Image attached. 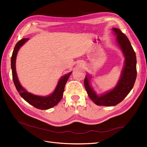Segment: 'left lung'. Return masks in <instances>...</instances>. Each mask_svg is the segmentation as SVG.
<instances>
[{"instance_id": "obj_1", "label": "left lung", "mask_w": 147, "mask_h": 147, "mask_svg": "<svg viewBox=\"0 0 147 147\" xmlns=\"http://www.w3.org/2000/svg\"><path fill=\"white\" fill-rule=\"evenodd\" d=\"M116 41L125 57V63L121 78L116 86L107 93L97 95L91 87V76L86 75L84 85L90 98L97 105L115 106L122 102L133 88L137 76L136 56L128 37L118 28H113Z\"/></svg>"}]
</instances>
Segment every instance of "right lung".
<instances>
[{
  "instance_id": "add662e5",
  "label": "right lung",
  "mask_w": 147,
  "mask_h": 147,
  "mask_svg": "<svg viewBox=\"0 0 147 147\" xmlns=\"http://www.w3.org/2000/svg\"><path fill=\"white\" fill-rule=\"evenodd\" d=\"M29 39H22L19 40L14 48L12 54L11 59V66L13 82L15 85L16 89L18 93L22 98L30 104V105L40 110H48L50 108L56 106L58 103L61 100L64 91L65 85L66 84L67 80L70 76L71 72L65 74L59 80L56 87L53 91V93L47 96H40L28 93L25 88L22 87L19 82L17 73L16 71V60L17 57L18 52L19 48L22 46L24 43L28 40Z\"/></svg>"
}]
</instances>
